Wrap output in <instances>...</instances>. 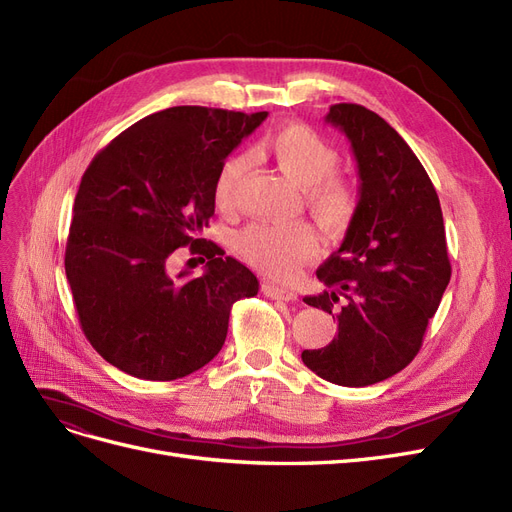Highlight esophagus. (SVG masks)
<instances>
[{
	"instance_id": "obj_1",
	"label": "esophagus",
	"mask_w": 512,
	"mask_h": 512,
	"mask_svg": "<svg viewBox=\"0 0 512 512\" xmlns=\"http://www.w3.org/2000/svg\"><path fill=\"white\" fill-rule=\"evenodd\" d=\"M261 291H263V295H266V297L280 299V301H293V299H297V293L293 289L276 287V285H272V282H266V285L261 287Z\"/></svg>"
}]
</instances>
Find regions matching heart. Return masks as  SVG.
<instances>
[{"label": "heart", "instance_id": "1", "mask_svg": "<svg viewBox=\"0 0 512 512\" xmlns=\"http://www.w3.org/2000/svg\"><path fill=\"white\" fill-rule=\"evenodd\" d=\"M261 151L282 175L304 187L306 204L323 230L329 234L346 230L356 215L358 192L348 179L335 175L339 154L325 137L304 124H287L261 141ZM246 168L249 160L244 156H232L221 166L213 187L221 211L236 208ZM316 249V236L306 223L289 227L253 223L238 234V251L263 274L280 280L291 278Z\"/></svg>", "mask_w": 512, "mask_h": 512}]
</instances>
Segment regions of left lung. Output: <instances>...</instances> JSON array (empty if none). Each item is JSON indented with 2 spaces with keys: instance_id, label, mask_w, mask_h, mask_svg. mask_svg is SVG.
Masks as SVG:
<instances>
[{
  "instance_id": "left-lung-1",
  "label": "left lung",
  "mask_w": 512,
  "mask_h": 512,
  "mask_svg": "<svg viewBox=\"0 0 512 512\" xmlns=\"http://www.w3.org/2000/svg\"><path fill=\"white\" fill-rule=\"evenodd\" d=\"M325 120L348 137L361 187L342 246L316 270L327 291L304 299L333 314L337 335L301 361L331 384L363 388L420 352L451 263L437 189L399 132L354 103L331 105Z\"/></svg>"
}]
</instances>
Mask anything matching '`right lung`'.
<instances>
[{
    "label": "right lung",
    "instance_id": "add662e5",
    "mask_svg": "<svg viewBox=\"0 0 512 512\" xmlns=\"http://www.w3.org/2000/svg\"><path fill=\"white\" fill-rule=\"evenodd\" d=\"M268 111L168 107L126 128L92 158L73 202L65 272L82 331L120 371L179 380L219 354L232 306L257 276L202 238L225 158ZM181 245L204 254L198 279L169 274Z\"/></svg>",
    "mask_w": 512,
    "mask_h": 512
}]
</instances>
